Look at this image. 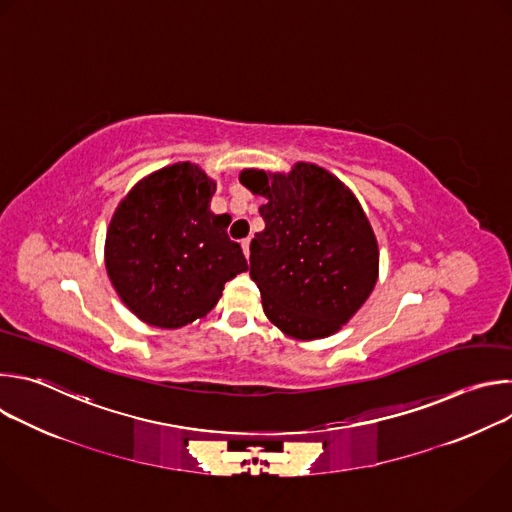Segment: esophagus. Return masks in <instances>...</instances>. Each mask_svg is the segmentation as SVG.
Returning a JSON list of instances; mask_svg holds the SVG:
<instances>
[{
    "mask_svg": "<svg viewBox=\"0 0 512 512\" xmlns=\"http://www.w3.org/2000/svg\"><path fill=\"white\" fill-rule=\"evenodd\" d=\"M249 245H251V239H243V243H241V247H243V253H245V257L249 259Z\"/></svg>",
    "mask_w": 512,
    "mask_h": 512,
    "instance_id": "1",
    "label": "esophagus"
}]
</instances>
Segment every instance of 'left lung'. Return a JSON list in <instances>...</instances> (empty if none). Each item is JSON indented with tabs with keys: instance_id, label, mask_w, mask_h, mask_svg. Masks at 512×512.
<instances>
[{
	"instance_id": "8db88e82",
	"label": "left lung",
	"mask_w": 512,
	"mask_h": 512,
	"mask_svg": "<svg viewBox=\"0 0 512 512\" xmlns=\"http://www.w3.org/2000/svg\"><path fill=\"white\" fill-rule=\"evenodd\" d=\"M241 184L265 198V229L251 241V279L271 324L296 340L338 332L379 279L375 231L352 190L298 162L289 174L247 168Z\"/></svg>"
}]
</instances>
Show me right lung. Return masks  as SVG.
<instances>
[{"label":"right lung","mask_w":512,"mask_h":512,"mask_svg":"<svg viewBox=\"0 0 512 512\" xmlns=\"http://www.w3.org/2000/svg\"><path fill=\"white\" fill-rule=\"evenodd\" d=\"M216 182L178 162L141 178L117 204L105 237V267L121 302L145 324L182 328L204 318L225 283L247 271L231 241L229 214H214Z\"/></svg>","instance_id":"right-lung-1"}]
</instances>
